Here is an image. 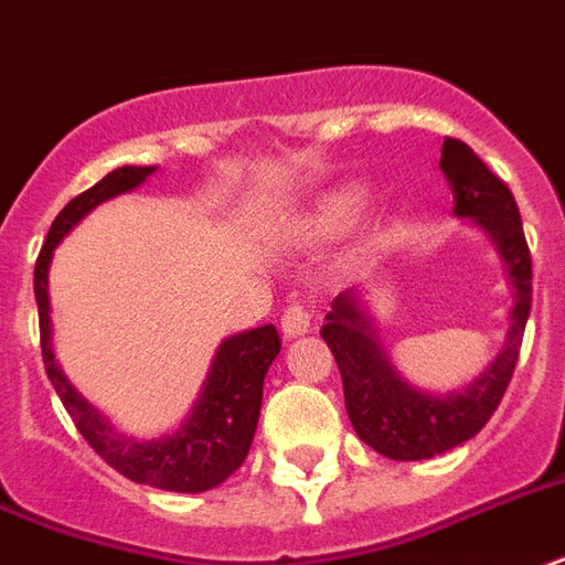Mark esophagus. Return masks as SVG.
Masks as SVG:
<instances>
[{"mask_svg": "<svg viewBox=\"0 0 565 565\" xmlns=\"http://www.w3.org/2000/svg\"><path fill=\"white\" fill-rule=\"evenodd\" d=\"M311 320H313V311L305 305L301 299L290 301L281 313V331L287 338H296V334H305V331L311 329Z\"/></svg>", "mask_w": 565, "mask_h": 565, "instance_id": "34e87169", "label": "esophagus"}]
</instances>
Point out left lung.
Returning <instances> with one entry per match:
<instances>
[{
    "instance_id": "8db88e82",
    "label": "left lung",
    "mask_w": 565,
    "mask_h": 565,
    "mask_svg": "<svg viewBox=\"0 0 565 565\" xmlns=\"http://www.w3.org/2000/svg\"><path fill=\"white\" fill-rule=\"evenodd\" d=\"M441 171L454 192L456 215L477 218L492 234L515 290L507 347L492 361V367L480 379H473V385L465 387L462 394L429 397L399 382L376 347V338L370 334L367 317L359 311L352 292L334 299L331 311L326 313V326L320 329L322 340L329 343L331 355L338 361L347 415L355 433L376 454L399 462L433 459L483 429L510 387L531 313V248L524 239L522 215L510 186L492 174L465 141L450 136L441 148Z\"/></svg>"
}]
</instances>
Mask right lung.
Instances as JSON below:
<instances>
[{"label":"right lung","instance_id":"1","mask_svg":"<svg viewBox=\"0 0 565 565\" xmlns=\"http://www.w3.org/2000/svg\"><path fill=\"white\" fill-rule=\"evenodd\" d=\"M153 168L124 166L109 171L106 178L82 192L55 215L46 234L38 264H34V299H38V322H41V355L46 376L55 394L73 417L82 438L94 447L103 462L111 465L136 483L166 489V492H206L225 483L227 477L245 462L254 441L264 379L275 355L281 352V334L275 326L243 331L227 338L215 352L213 367L204 382V391L195 403V412L174 436L162 441H129L111 433V426L100 420L85 399L71 387L55 364L53 340H50V299H46V269L53 260V248L64 239L82 215H88L97 204L136 189Z\"/></svg>","mask_w":565,"mask_h":565}]
</instances>
